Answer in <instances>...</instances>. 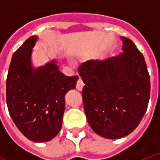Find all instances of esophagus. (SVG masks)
<instances>
[{
	"mask_svg": "<svg viewBox=\"0 0 160 160\" xmlns=\"http://www.w3.org/2000/svg\"><path fill=\"white\" fill-rule=\"evenodd\" d=\"M83 87H84L83 81L81 80V79H79V80H77V83H76V88H77L78 90L81 91L82 90V88H83Z\"/></svg>",
	"mask_w": 160,
	"mask_h": 160,
	"instance_id": "esophagus-1",
	"label": "esophagus"
}]
</instances>
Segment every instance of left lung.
I'll return each mask as SVG.
<instances>
[{"label": "left lung", "instance_id": "obj_1", "mask_svg": "<svg viewBox=\"0 0 160 160\" xmlns=\"http://www.w3.org/2000/svg\"><path fill=\"white\" fill-rule=\"evenodd\" d=\"M123 52L105 61L88 60L79 66L85 86L82 100L88 122L97 135L118 139L129 135L145 113L151 92L142 54L121 37Z\"/></svg>", "mask_w": 160, "mask_h": 160}]
</instances>
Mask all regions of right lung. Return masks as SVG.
<instances>
[{
    "label": "right lung",
    "mask_w": 160,
    "mask_h": 160,
    "mask_svg": "<svg viewBox=\"0 0 160 160\" xmlns=\"http://www.w3.org/2000/svg\"><path fill=\"white\" fill-rule=\"evenodd\" d=\"M32 36L13 54L6 83L8 112L19 131L29 140L42 142L53 139L62 127L64 96L73 89L78 76L68 77L53 61L33 70Z\"/></svg>",
    "instance_id": "obj_1"
}]
</instances>
